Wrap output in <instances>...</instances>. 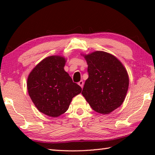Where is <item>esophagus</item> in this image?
I'll list each match as a JSON object with an SVG mask.
<instances>
[{"mask_svg": "<svg viewBox=\"0 0 155 155\" xmlns=\"http://www.w3.org/2000/svg\"><path fill=\"white\" fill-rule=\"evenodd\" d=\"M78 85H79L81 86V88H83V85H84V82H83V81H80L78 83Z\"/></svg>", "mask_w": 155, "mask_h": 155, "instance_id": "obj_1", "label": "esophagus"}]
</instances>
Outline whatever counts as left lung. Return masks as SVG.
I'll return each mask as SVG.
<instances>
[{"label": "left lung", "mask_w": 155, "mask_h": 155, "mask_svg": "<svg viewBox=\"0 0 155 155\" xmlns=\"http://www.w3.org/2000/svg\"><path fill=\"white\" fill-rule=\"evenodd\" d=\"M83 56L88 65L89 77L81 94L94 111L109 114L124 101L129 85L127 70L109 52L94 51Z\"/></svg>", "instance_id": "left-lung-1"}]
</instances>
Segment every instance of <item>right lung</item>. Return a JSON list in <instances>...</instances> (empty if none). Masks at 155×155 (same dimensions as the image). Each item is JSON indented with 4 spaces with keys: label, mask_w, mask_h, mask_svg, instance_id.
Returning <instances> with one entry per match:
<instances>
[{
    "label": "right lung",
    "mask_w": 155,
    "mask_h": 155,
    "mask_svg": "<svg viewBox=\"0 0 155 155\" xmlns=\"http://www.w3.org/2000/svg\"><path fill=\"white\" fill-rule=\"evenodd\" d=\"M65 62L62 56L47 57L31 70L27 78L31 101L39 111L52 117L64 114L72 98L82 91L64 70Z\"/></svg>",
    "instance_id": "right-lung-1"
}]
</instances>
